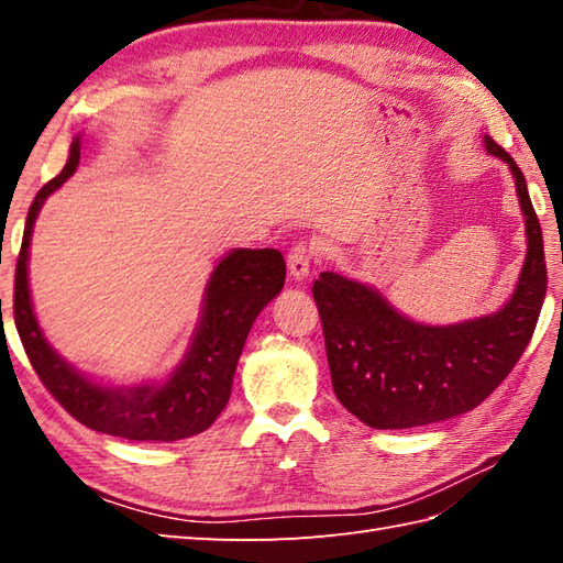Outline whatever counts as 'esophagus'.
I'll return each mask as SVG.
<instances>
[{"instance_id": "1", "label": "esophagus", "mask_w": 563, "mask_h": 563, "mask_svg": "<svg viewBox=\"0 0 563 563\" xmlns=\"http://www.w3.org/2000/svg\"><path fill=\"white\" fill-rule=\"evenodd\" d=\"M317 254L314 244L309 242H297L288 251V273L292 280H305L309 275V268H312V258Z\"/></svg>"}]
</instances>
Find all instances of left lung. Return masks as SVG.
<instances>
[{"label": "left lung", "mask_w": 563, "mask_h": 563, "mask_svg": "<svg viewBox=\"0 0 563 563\" xmlns=\"http://www.w3.org/2000/svg\"><path fill=\"white\" fill-rule=\"evenodd\" d=\"M484 145L512 172L528 232L520 280L498 312L428 327L399 314L377 290L333 271L312 285L333 391L369 428H416L476 409L532 339L547 292L542 227L520 166L488 135Z\"/></svg>", "instance_id": "1"}]
</instances>
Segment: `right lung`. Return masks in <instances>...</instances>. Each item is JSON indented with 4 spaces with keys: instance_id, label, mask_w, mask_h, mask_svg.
<instances>
[{
    "instance_id": "right-lung-1",
    "label": "right lung",
    "mask_w": 563,
    "mask_h": 563,
    "mask_svg": "<svg viewBox=\"0 0 563 563\" xmlns=\"http://www.w3.org/2000/svg\"><path fill=\"white\" fill-rule=\"evenodd\" d=\"M79 137L71 140L65 169L33 198L23 230L14 280V321L29 361L45 389L81 426L125 440L172 442L214 423L230 401L234 369L254 319L285 285L278 249H234L214 266L202 314L184 361L164 382L140 387H106L84 377L45 341L29 290V244L45 198L75 174Z\"/></svg>"
}]
</instances>
